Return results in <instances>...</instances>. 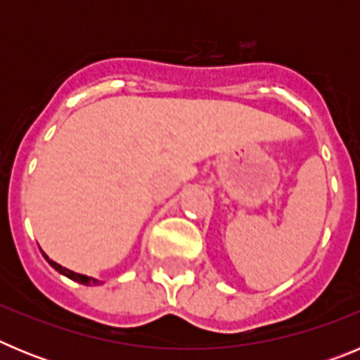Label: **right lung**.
Segmentation results:
<instances>
[{
  "instance_id": "add662e5",
  "label": "right lung",
  "mask_w": 360,
  "mask_h": 360,
  "mask_svg": "<svg viewBox=\"0 0 360 360\" xmlns=\"http://www.w3.org/2000/svg\"><path fill=\"white\" fill-rule=\"evenodd\" d=\"M43 256H44V259H46V262H49L50 265H52L53 269H56L57 272H59V274L66 276V278L73 279V281L81 283V285H90V287H91V285H101V283H103V281H98V279H95V278H88V276L77 274V272H73V270L65 269V266H61V265H59V263L52 262V259H50V257L46 256V254H44V252H43Z\"/></svg>"
}]
</instances>
